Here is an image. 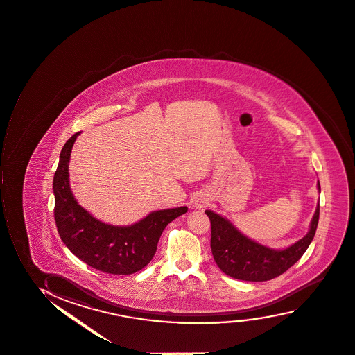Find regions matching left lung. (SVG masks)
Segmentation results:
<instances>
[{
  "instance_id": "obj_1",
  "label": "left lung",
  "mask_w": 355,
  "mask_h": 355,
  "mask_svg": "<svg viewBox=\"0 0 355 355\" xmlns=\"http://www.w3.org/2000/svg\"><path fill=\"white\" fill-rule=\"evenodd\" d=\"M320 193V182H317ZM211 220V249L218 267L231 278L243 282H267L285 273L303 257L316 234L320 204L310 223L308 234L285 249H272L244 236L220 214L206 209Z\"/></svg>"
}]
</instances>
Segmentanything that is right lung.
Instances as JSON below:
<instances>
[{
    "label": "right lung",
    "mask_w": 355,
    "mask_h": 355,
    "mask_svg": "<svg viewBox=\"0 0 355 355\" xmlns=\"http://www.w3.org/2000/svg\"><path fill=\"white\" fill-rule=\"evenodd\" d=\"M77 132L60 151L53 176L55 220L63 243L87 265L110 274L136 273L154 257L164 227L187 212V206L159 209L139 222L116 227L98 220L83 209L73 197L69 181L70 154Z\"/></svg>",
    "instance_id": "1"
}]
</instances>
